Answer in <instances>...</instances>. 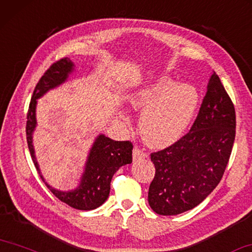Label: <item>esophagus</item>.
<instances>
[{"label": "esophagus", "mask_w": 252, "mask_h": 252, "mask_svg": "<svg viewBox=\"0 0 252 252\" xmlns=\"http://www.w3.org/2000/svg\"><path fill=\"white\" fill-rule=\"evenodd\" d=\"M132 156H133V160L134 161L140 160V159H143V158H147L148 157V155L145 153V151L141 150L140 148H138V147H134L133 148Z\"/></svg>", "instance_id": "34e87169"}]
</instances>
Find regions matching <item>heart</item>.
<instances>
[{"mask_svg":"<svg viewBox=\"0 0 252 252\" xmlns=\"http://www.w3.org/2000/svg\"><path fill=\"white\" fill-rule=\"evenodd\" d=\"M129 102L135 111L142 112L139 129L143 141L153 148H165L186 132L197 110L199 94L191 84H178L170 76L161 75L130 94Z\"/></svg>","mask_w":252,"mask_h":252,"instance_id":"b5f03b06","label":"heart"}]
</instances>
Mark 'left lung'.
I'll use <instances>...</instances> for the list:
<instances>
[{"instance_id": "1", "label": "left lung", "mask_w": 252, "mask_h": 252, "mask_svg": "<svg viewBox=\"0 0 252 252\" xmlns=\"http://www.w3.org/2000/svg\"><path fill=\"white\" fill-rule=\"evenodd\" d=\"M234 138L233 103L213 71L189 132L151 154L156 174L148 202L154 212L177 215L204 201L224 174Z\"/></svg>"}]
</instances>
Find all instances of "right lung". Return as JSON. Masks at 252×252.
I'll list each match as a JSON object with an SVG mask.
<instances>
[{
  "label": "right lung",
  "instance_id": "right-lung-1",
  "mask_svg": "<svg viewBox=\"0 0 252 252\" xmlns=\"http://www.w3.org/2000/svg\"><path fill=\"white\" fill-rule=\"evenodd\" d=\"M74 69V63L66 57L53 63L40 78L33 91L27 115V141L35 168L51 193L76 210L90 211L101 206L109 197L112 177L120 167L132 162L133 146L130 141H114L104 134H98L87 156L81 181L75 189L67 191L56 189L45 181L35 158L32 141L33 132L37 126L35 107L38 98L43 96L48 91L65 83Z\"/></svg>",
  "mask_w": 252,
  "mask_h": 252
}]
</instances>
